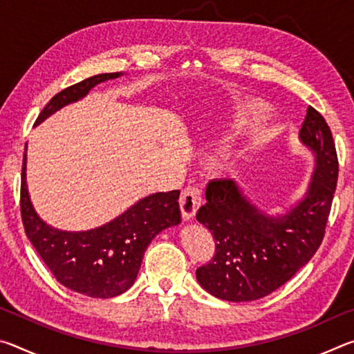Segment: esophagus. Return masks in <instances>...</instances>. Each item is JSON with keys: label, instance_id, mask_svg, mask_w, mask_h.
Listing matches in <instances>:
<instances>
[{"label": "esophagus", "instance_id": "obj_1", "mask_svg": "<svg viewBox=\"0 0 354 354\" xmlns=\"http://www.w3.org/2000/svg\"><path fill=\"white\" fill-rule=\"evenodd\" d=\"M203 203V194L196 185H189L185 187L179 198V207H181V214L184 220H192L195 217L196 211Z\"/></svg>", "mask_w": 354, "mask_h": 354}]
</instances>
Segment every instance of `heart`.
I'll list each match as a JSON object with an SVG mask.
<instances>
[{
	"instance_id": "b5f03b06",
	"label": "heart",
	"mask_w": 354,
	"mask_h": 354,
	"mask_svg": "<svg viewBox=\"0 0 354 354\" xmlns=\"http://www.w3.org/2000/svg\"><path fill=\"white\" fill-rule=\"evenodd\" d=\"M268 107L263 103H251L237 106L226 122V133L230 136L242 134L259 122L262 117L268 115Z\"/></svg>"
}]
</instances>
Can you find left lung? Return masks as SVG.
I'll use <instances>...</instances> for the list:
<instances>
[{"label": "left lung", "mask_w": 354, "mask_h": 354, "mask_svg": "<svg viewBox=\"0 0 354 354\" xmlns=\"http://www.w3.org/2000/svg\"><path fill=\"white\" fill-rule=\"evenodd\" d=\"M299 142L314 156V171L304 194L278 214L257 207L232 179L207 184L196 220L214 236L215 254L196 268V279L215 298L241 303L266 297L319 250L339 164L331 129L314 107H308Z\"/></svg>", "instance_id": "1"}]
</instances>
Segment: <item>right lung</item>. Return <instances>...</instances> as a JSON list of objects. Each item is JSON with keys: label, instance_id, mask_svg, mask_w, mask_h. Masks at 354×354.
<instances>
[{"label": "right lung", "instance_id": "add662e5", "mask_svg": "<svg viewBox=\"0 0 354 354\" xmlns=\"http://www.w3.org/2000/svg\"><path fill=\"white\" fill-rule=\"evenodd\" d=\"M123 76L101 73L64 88L50 100L35 127L62 107L82 100L98 84ZM179 190L156 192L134 203L106 225L87 231H62L40 218L29 196L26 148L21 169V218L29 242L67 289L92 298L122 295L134 284L153 239L181 223Z\"/></svg>", "mask_w": 354, "mask_h": 354}]
</instances>
